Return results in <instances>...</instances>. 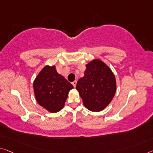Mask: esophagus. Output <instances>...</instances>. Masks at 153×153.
Returning <instances> with one entry per match:
<instances>
[{"label":"esophagus","instance_id":"obj_1","mask_svg":"<svg viewBox=\"0 0 153 153\" xmlns=\"http://www.w3.org/2000/svg\"><path fill=\"white\" fill-rule=\"evenodd\" d=\"M72 84H73V86H74V87H76V84H77V81L75 80V81L73 82H72Z\"/></svg>","mask_w":153,"mask_h":153}]
</instances>
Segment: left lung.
I'll return each instance as SVG.
<instances>
[{"instance_id": "obj_1", "label": "left lung", "mask_w": 153, "mask_h": 153, "mask_svg": "<svg viewBox=\"0 0 153 153\" xmlns=\"http://www.w3.org/2000/svg\"><path fill=\"white\" fill-rule=\"evenodd\" d=\"M76 89L86 108L96 112L102 111L115 95L114 74L102 60L93 59L86 65L84 76L77 81Z\"/></svg>"}]
</instances>
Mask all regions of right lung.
I'll use <instances>...</instances> for the list:
<instances>
[{
  "instance_id": "1",
  "label": "right lung",
  "mask_w": 153,
  "mask_h": 153,
  "mask_svg": "<svg viewBox=\"0 0 153 153\" xmlns=\"http://www.w3.org/2000/svg\"><path fill=\"white\" fill-rule=\"evenodd\" d=\"M73 88L74 86L58 74L55 65H45L33 82L36 101L51 113H56L63 108L69 92Z\"/></svg>"
}]
</instances>
